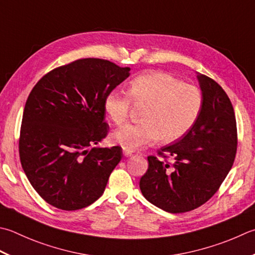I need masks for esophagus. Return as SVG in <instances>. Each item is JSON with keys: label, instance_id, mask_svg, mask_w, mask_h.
I'll list each match as a JSON object with an SVG mask.
<instances>
[{"label": "esophagus", "instance_id": "1", "mask_svg": "<svg viewBox=\"0 0 255 255\" xmlns=\"http://www.w3.org/2000/svg\"><path fill=\"white\" fill-rule=\"evenodd\" d=\"M123 153H124L125 157H129V156H131V154L133 153V151L132 150H128V149H124Z\"/></svg>", "mask_w": 255, "mask_h": 255}]
</instances>
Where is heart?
Listing matches in <instances>:
<instances>
[{"instance_id":"1","label":"heart","mask_w":255,"mask_h":255,"mask_svg":"<svg viewBox=\"0 0 255 255\" xmlns=\"http://www.w3.org/2000/svg\"><path fill=\"white\" fill-rule=\"evenodd\" d=\"M128 93L130 98L114 89L104 102L105 112L116 125L127 122L131 101L146 106L141 124L126 125L113 133V141L128 150L151 144L160 138L166 142L182 138L197 123L203 106L202 94L197 86L162 72L139 75L130 83Z\"/></svg>"}]
</instances>
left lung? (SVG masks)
Listing matches in <instances>:
<instances>
[{"label":"left lung","instance_id":"left-lung-1","mask_svg":"<svg viewBox=\"0 0 255 255\" xmlns=\"http://www.w3.org/2000/svg\"><path fill=\"white\" fill-rule=\"evenodd\" d=\"M203 106L197 123L180 140L149 156V167L139 182L149 202L170 213L202 206L216 193L233 166L238 131L234 109L217 82L198 75ZM173 158V163L167 161Z\"/></svg>","mask_w":255,"mask_h":255}]
</instances>
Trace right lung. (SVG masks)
Instances as JSON below:
<instances>
[{
  "label": "right lung",
  "mask_w": 255,
  "mask_h": 255,
  "mask_svg": "<svg viewBox=\"0 0 255 255\" xmlns=\"http://www.w3.org/2000/svg\"><path fill=\"white\" fill-rule=\"evenodd\" d=\"M101 58H82L39 79L25 104L18 152L28 181L51 206L73 211L102 196L123 149L94 147L108 134L104 102L129 76Z\"/></svg>",
  "instance_id": "1"
}]
</instances>
